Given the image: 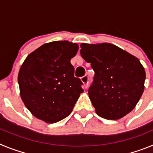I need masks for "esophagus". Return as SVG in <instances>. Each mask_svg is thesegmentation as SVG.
Segmentation results:
<instances>
[{
    "label": "esophagus",
    "instance_id": "34e87169",
    "mask_svg": "<svg viewBox=\"0 0 153 153\" xmlns=\"http://www.w3.org/2000/svg\"><path fill=\"white\" fill-rule=\"evenodd\" d=\"M81 80L84 83V87L85 88H87V86H88L89 84V76L88 75H84L83 76L81 77Z\"/></svg>",
    "mask_w": 153,
    "mask_h": 153
}]
</instances>
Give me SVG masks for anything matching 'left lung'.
I'll return each mask as SVG.
<instances>
[{
	"instance_id": "left-lung-1",
	"label": "left lung",
	"mask_w": 153,
	"mask_h": 153,
	"mask_svg": "<svg viewBox=\"0 0 153 153\" xmlns=\"http://www.w3.org/2000/svg\"><path fill=\"white\" fill-rule=\"evenodd\" d=\"M80 47L81 56L95 72L88 94L96 113L106 120L130 113L144 90L146 72L139 59L107 43Z\"/></svg>"
}]
</instances>
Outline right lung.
Instances as JSON below:
<instances>
[{
	"label": "right lung",
	"instance_id": "right-lung-1",
	"mask_svg": "<svg viewBox=\"0 0 153 153\" xmlns=\"http://www.w3.org/2000/svg\"><path fill=\"white\" fill-rule=\"evenodd\" d=\"M78 48L77 44L68 41L51 42L24 60L18 84L23 102L35 117L53 123L71 113L83 92V82L74 76L70 63Z\"/></svg>",
	"mask_w": 153,
	"mask_h": 153
}]
</instances>
